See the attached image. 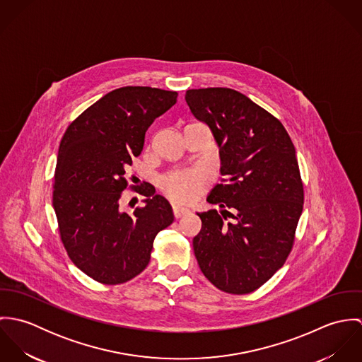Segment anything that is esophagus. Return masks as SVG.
<instances>
[{"label":"esophagus","mask_w":362,"mask_h":362,"mask_svg":"<svg viewBox=\"0 0 362 362\" xmlns=\"http://www.w3.org/2000/svg\"><path fill=\"white\" fill-rule=\"evenodd\" d=\"M173 211H174V216L178 218V217H182L184 214L189 213V210L187 207L180 206V205H174L173 206Z\"/></svg>","instance_id":"esophagus-1"}]
</instances>
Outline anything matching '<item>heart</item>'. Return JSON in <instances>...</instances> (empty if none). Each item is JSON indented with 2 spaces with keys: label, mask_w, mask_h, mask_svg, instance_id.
I'll return each mask as SVG.
<instances>
[{
  "label": "heart",
  "mask_w": 362,
  "mask_h": 362,
  "mask_svg": "<svg viewBox=\"0 0 362 362\" xmlns=\"http://www.w3.org/2000/svg\"><path fill=\"white\" fill-rule=\"evenodd\" d=\"M209 181L210 173L206 168L178 170L163 180V189L170 199L180 204H191L202 194Z\"/></svg>",
  "instance_id": "1"
}]
</instances>
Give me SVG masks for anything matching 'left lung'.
I'll use <instances>...</instances> for the list:
<instances>
[{
	"label": "left lung",
	"instance_id": "left-lung-1",
	"mask_svg": "<svg viewBox=\"0 0 362 362\" xmlns=\"http://www.w3.org/2000/svg\"><path fill=\"white\" fill-rule=\"evenodd\" d=\"M185 100L210 128L224 175L207 197L220 213H198L202 228L194 238L195 257L218 290L252 293L293 250L304 205L296 148L276 117L234 89H191Z\"/></svg>",
	"mask_w": 362,
	"mask_h": 362
}]
</instances>
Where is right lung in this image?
Instances as JSON below:
<instances>
[{
  "instance_id": "obj_1",
  "label": "right lung",
  "mask_w": 362,
  "mask_h": 362,
  "mask_svg": "<svg viewBox=\"0 0 362 362\" xmlns=\"http://www.w3.org/2000/svg\"><path fill=\"white\" fill-rule=\"evenodd\" d=\"M177 96L149 86L115 89L74 119L61 139L52 184L59 237L74 264L102 284L144 272L157 233L174 221L168 201L148 182L134 187L145 205L132 213L121 209V197L148 128Z\"/></svg>"
}]
</instances>
